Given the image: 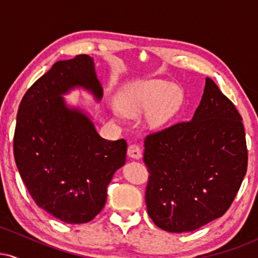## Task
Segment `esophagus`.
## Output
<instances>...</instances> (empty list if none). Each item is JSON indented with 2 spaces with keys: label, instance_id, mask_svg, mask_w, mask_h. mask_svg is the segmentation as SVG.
Wrapping results in <instances>:
<instances>
[{
  "label": "esophagus",
  "instance_id": "34e87169",
  "mask_svg": "<svg viewBox=\"0 0 258 258\" xmlns=\"http://www.w3.org/2000/svg\"><path fill=\"white\" fill-rule=\"evenodd\" d=\"M127 155H128V158L131 159L139 160L142 158L141 148H139L137 144H131V146L128 147V149H127Z\"/></svg>",
  "mask_w": 258,
  "mask_h": 258
}]
</instances>
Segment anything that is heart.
<instances>
[{
  "mask_svg": "<svg viewBox=\"0 0 258 258\" xmlns=\"http://www.w3.org/2000/svg\"><path fill=\"white\" fill-rule=\"evenodd\" d=\"M182 88L164 80L137 82L132 87L125 111L131 116L146 112V121L152 128H159L172 120L183 104Z\"/></svg>",
  "mask_w": 258,
  "mask_h": 258,
  "instance_id": "1",
  "label": "heart"
}]
</instances>
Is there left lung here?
<instances>
[{
    "label": "left lung",
    "instance_id": "obj_1",
    "mask_svg": "<svg viewBox=\"0 0 258 258\" xmlns=\"http://www.w3.org/2000/svg\"><path fill=\"white\" fill-rule=\"evenodd\" d=\"M241 116L210 78L193 117L147 136L148 215L170 233L191 232L224 215L247 168Z\"/></svg>",
    "mask_w": 258,
    "mask_h": 258
}]
</instances>
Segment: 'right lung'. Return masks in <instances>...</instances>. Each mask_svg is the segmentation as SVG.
Wrapping results in <instances>:
<instances>
[{"label":"right lung","instance_id":"right-lung-1","mask_svg":"<svg viewBox=\"0 0 258 258\" xmlns=\"http://www.w3.org/2000/svg\"><path fill=\"white\" fill-rule=\"evenodd\" d=\"M76 88L102 99L90 55L57 61L29 88L13 146L18 171L36 205L70 224L90 222L102 211L127 152L125 139L102 138L87 111L68 104L63 96Z\"/></svg>","mask_w":258,"mask_h":258}]
</instances>
